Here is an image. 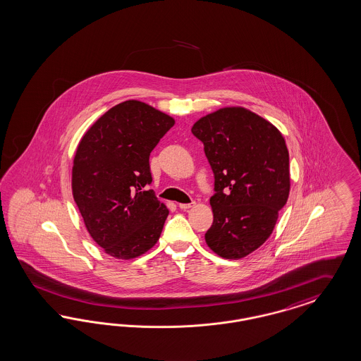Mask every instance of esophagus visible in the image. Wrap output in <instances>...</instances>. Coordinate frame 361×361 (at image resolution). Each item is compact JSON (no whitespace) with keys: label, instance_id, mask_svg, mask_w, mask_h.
Masks as SVG:
<instances>
[{"label":"esophagus","instance_id":"obj_1","mask_svg":"<svg viewBox=\"0 0 361 361\" xmlns=\"http://www.w3.org/2000/svg\"><path fill=\"white\" fill-rule=\"evenodd\" d=\"M178 207H180V209H184V211H187V209H189V208L195 207V202H189V204H178Z\"/></svg>","mask_w":361,"mask_h":361}]
</instances>
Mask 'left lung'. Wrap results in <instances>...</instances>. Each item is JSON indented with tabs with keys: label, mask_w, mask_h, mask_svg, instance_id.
Returning a JSON list of instances; mask_svg holds the SVG:
<instances>
[{
	"label": "left lung",
	"mask_w": 361,
	"mask_h": 361,
	"mask_svg": "<svg viewBox=\"0 0 361 361\" xmlns=\"http://www.w3.org/2000/svg\"><path fill=\"white\" fill-rule=\"evenodd\" d=\"M192 133L204 144L214 174L208 247L243 259L272 235L290 189L289 153L280 130L241 106L201 117Z\"/></svg>",
	"instance_id": "left-lung-1"
}]
</instances>
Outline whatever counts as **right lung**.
<instances>
[{
	"instance_id": "add662e5",
	"label": "right lung",
	"mask_w": 361,
	"mask_h": 361,
	"mask_svg": "<svg viewBox=\"0 0 361 361\" xmlns=\"http://www.w3.org/2000/svg\"><path fill=\"white\" fill-rule=\"evenodd\" d=\"M174 120L128 99L104 113L82 136L72 168V192L89 235L109 256L130 260L148 252L169 214L152 183L150 152Z\"/></svg>"
}]
</instances>
